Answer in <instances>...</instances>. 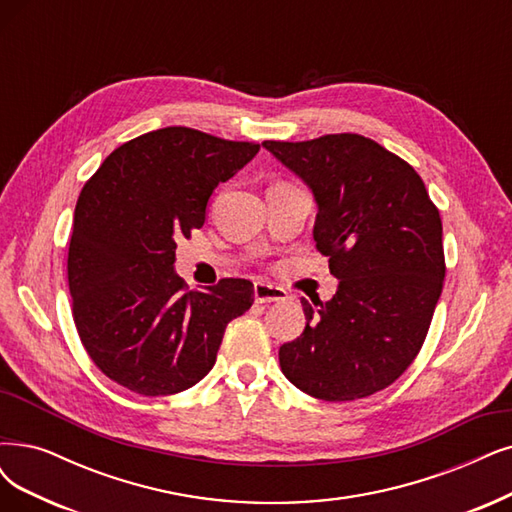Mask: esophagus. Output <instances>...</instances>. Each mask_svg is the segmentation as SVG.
<instances>
[{
    "mask_svg": "<svg viewBox=\"0 0 512 512\" xmlns=\"http://www.w3.org/2000/svg\"><path fill=\"white\" fill-rule=\"evenodd\" d=\"M253 293H255L257 304H276V301L287 299V291L276 285H270V282H255Z\"/></svg>",
    "mask_w": 512,
    "mask_h": 512,
    "instance_id": "34e87169",
    "label": "esophagus"
}]
</instances>
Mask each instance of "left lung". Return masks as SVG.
I'll return each instance as SVG.
<instances>
[{
  "label": "left lung",
  "instance_id": "1",
  "mask_svg": "<svg viewBox=\"0 0 512 512\" xmlns=\"http://www.w3.org/2000/svg\"><path fill=\"white\" fill-rule=\"evenodd\" d=\"M263 147L312 189L316 249L339 280L316 310L301 299L308 323L280 346V369L314 399H365L399 380L430 329L445 278L439 208L411 164L363 135Z\"/></svg>",
  "mask_w": 512,
  "mask_h": 512
}]
</instances>
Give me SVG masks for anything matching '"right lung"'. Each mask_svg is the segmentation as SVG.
<instances>
[{
    "label": "right lung",
    "mask_w": 512,
    "mask_h": 512,
    "mask_svg": "<svg viewBox=\"0 0 512 512\" xmlns=\"http://www.w3.org/2000/svg\"><path fill=\"white\" fill-rule=\"evenodd\" d=\"M259 143L168 126L113 149L78 198L67 257L75 329L109 380L143 394L192 388L213 369L230 320L253 306V282L221 278L187 291L177 238L206 219L213 189Z\"/></svg>",
    "instance_id": "right-lung-1"
}]
</instances>
